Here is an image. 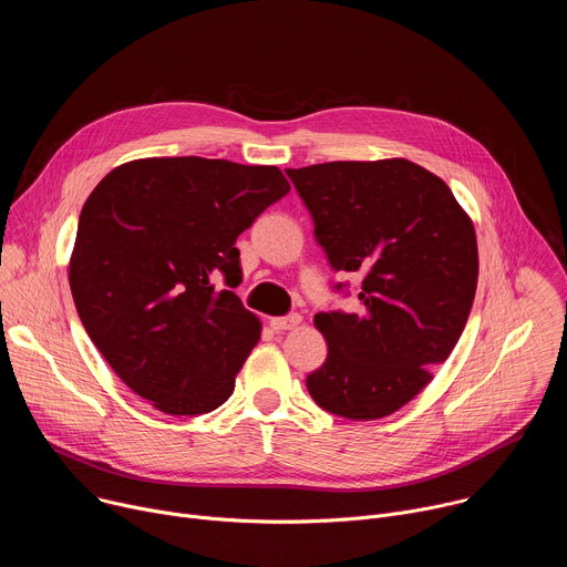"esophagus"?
<instances>
[{"mask_svg": "<svg viewBox=\"0 0 567 567\" xmlns=\"http://www.w3.org/2000/svg\"><path fill=\"white\" fill-rule=\"evenodd\" d=\"M302 322V316L300 313H289V316H282V318H271V328L276 332H285V330H293L298 328Z\"/></svg>", "mask_w": 567, "mask_h": 567, "instance_id": "obj_1", "label": "esophagus"}]
</instances>
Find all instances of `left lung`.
<instances>
[{
	"mask_svg": "<svg viewBox=\"0 0 567 567\" xmlns=\"http://www.w3.org/2000/svg\"><path fill=\"white\" fill-rule=\"evenodd\" d=\"M334 271L363 278L357 313L320 311L328 359L307 377L322 411L381 420L453 352L477 287V241L451 188L409 158L289 168ZM341 287V285H339Z\"/></svg>",
	"mask_w": 567,
	"mask_h": 567,
	"instance_id": "8db88e82",
	"label": "left lung"
}]
</instances>
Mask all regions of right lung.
Returning <instances> with one entry per match:
<instances>
[{"instance_id": "right-lung-1", "label": "right lung", "mask_w": 567, "mask_h": 567, "mask_svg": "<svg viewBox=\"0 0 567 567\" xmlns=\"http://www.w3.org/2000/svg\"><path fill=\"white\" fill-rule=\"evenodd\" d=\"M289 188L276 166L150 156L87 197L71 296L99 352L156 411L193 417L233 394L262 322L215 282L241 280L237 235Z\"/></svg>"}]
</instances>
